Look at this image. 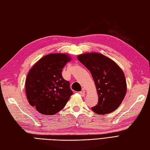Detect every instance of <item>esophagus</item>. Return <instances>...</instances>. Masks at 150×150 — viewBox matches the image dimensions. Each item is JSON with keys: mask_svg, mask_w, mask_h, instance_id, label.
I'll list each match as a JSON object with an SVG mask.
<instances>
[{"mask_svg": "<svg viewBox=\"0 0 150 150\" xmlns=\"http://www.w3.org/2000/svg\"><path fill=\"white\" fill-rule=\"evenodd\" d=\"M79 94L81 95V96L82 97H84V96H85V90L81 91V92H79Z\"/></svg>", "mask_w": 150, "mask_h": 150, "instance_id": "obj_1", "label": "esophagus"}]
</instances>
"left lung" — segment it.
Returning a JSON list of instances; mask_svg holds the SVG:
<instances>
[{
	"label": "left lung",
	"mask_w": 150,
	"mask_h": 150,
	"mask_svg": "<svg viewBox=\"0 0 150 150\" xmlns=\"http://www.w3.org/2000/svg\"><path fill=\"white\" fill-rule=\"evenodd\" d=\"M78 60L92 74L98 94V104L92 111L106 115L117 109L125 97L127 83L125 74L115 61L104 54L90 52L80 54Z\"/></svg>",
	"instance_id": "left-lung-1"
}]
</instances>
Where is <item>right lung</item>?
<instances>
[{"label": "right lung", "mask_w": 150, "mask_h": 150, "mask_svg": "<svg viewBox=\"0 0 150 150\" xmlns=\"http://www.w3.org/2000/svg\"><path fill=\"white\" fill-rule=\"evenodd\" d=\"M71 59L68 54L50 53L39 59L29 71L25 92L28 103L39 112L53 115L66 105L72 92L62 71Z\"/></svg>", "instance_id": "add662e5"}]
</instances>
